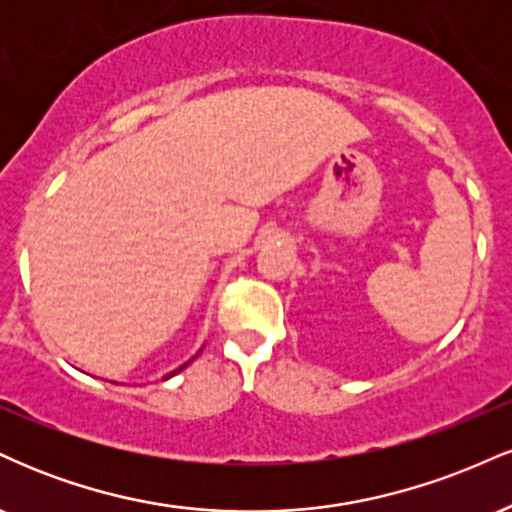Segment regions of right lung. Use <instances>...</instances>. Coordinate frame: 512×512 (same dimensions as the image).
<instances>
[{"label": "right lung", "instance_id": "1", "mask_svg": "<svg viewBox=\"0 0 512 512\" xmlns=\"http://www.w3.org/2000/svg\"><path fill=\"white\" fill-rule=\"evenodd\" d=\"M185 366H190V363H185ZM185 366H180L178 370H182V368H185ZM178 370H173V373H170V375H166V380H168V378H173V375H175V373H178Z\"/></svg>", "mask_w": 512, "mask_h": 512}]
</instances>
